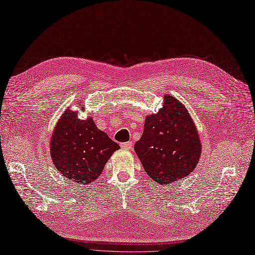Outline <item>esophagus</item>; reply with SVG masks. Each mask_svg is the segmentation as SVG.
<instances>
[{"instance_id":"34e87169","label":"esophagus","mask_w":255,"mask_h":255,"mask_svg":"<svg viewBox=\"0 0 255 255\" xmlns=\"http://www.w3.org/2000/svg\"><path fill=\"white\" fill-rule=\"evenodd\" d=\"M121 148L122 149H126V150H129V149L133 148V143L130 142V141L123 142V143H121Z\"/></svg>"}]
</instances>
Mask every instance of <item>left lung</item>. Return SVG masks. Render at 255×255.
<instances>
[{
    "label": "left lung",
    "mask_w": 255,
    "mask_h": 255,
    "mask_svg": "<svg viewBox=\"0 0 255 255\" xmlns=\"http://www.w3.org/2000/svg\"><path fill=\"white\" fill-rule=\"evenodd\" d=\"M163 98L160 111L146 117L143 133L134 149L150 178L168 185L193 171L201 157L202 142L183 104L173 95Z\"/></svg>",
    "instance_id": "left-lung-1"
}]
</instances>
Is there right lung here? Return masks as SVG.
<instances>
[{
	"instance_id": "right-lung-1",
	"label": "right lung",
	"mask_w": 255,
	"mask_h": 255,
	"mask_svg": "<svg viewBox=\"0 0 255 255\" xmlns=\"http://www.w3.org/2000/svg\"><path fill=\"white\" fill-rule=\"evenodd\" d=\"M119 148L118 143L98 128L91 117L79 119L78 113L71 109L61 116L50 140L53 165L74 184L95 181Z\"/></svg>"
}]
</instances>
